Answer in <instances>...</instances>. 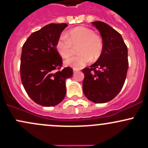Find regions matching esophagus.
Returning a JSON list of instances; mask_svg holds the SVG:
<instances>
[{
  "instance_id": "34e87169",
  "label": "esophagus",
  "mask_w": 148,
  "mask_h": 148,
  "mask_svg": "<svg viewBox=\"0 0 148 148\" xmlns=\"http://www.w3.org/2000/svg\"><path fill=\"white\" fill-rule=\"evenodd\" d=\"M79 71V69H74H74H73V71H74V73L77 72V71Z\"/></svg>"
}]
</instances>
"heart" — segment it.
Returning a JSON list of instances; mask_svg holds the SVG:
<instances>
[{"label": "heart", "mask_w": 148, "mask_h": 148, "mask_svg": "<svg viewBox=\"0 0 148 148\" xmlns=\"http://www.w3.org/2000/svg\"><path fill=\"white\" fill-rule=\"evenodd\" d=\"M78 48L77 56L66 60V65L74 69H80L93 60H98L103 50V41L101 37L95 34L90 29L78 27L71 29L66 34H62L56 43V49L64 58L71 56L74 47Z\"/></svg>", "instance_id": "obj_1"}]
</instances>
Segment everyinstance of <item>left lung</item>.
I'll return each mask as SVG.
<instances>
[{"instance_id": "left-lung-1", "label": "left lung", "mask_w": 148, "mask_h": 148, "mask_svg": "<svg viewBox=\"0 0 148 148\" xmlns=\"http://www.w3.org/2000/svg\"><path fill=\"white\" fill-rule=\"evenodd\" d=\"M92 24L102 36L103 50L93 64L82 69L83 90L89 100L104 103L114 98L124 86L129 67L128 49L121 34L112 27L100 21Z\"/></svg>"}]
</instances>
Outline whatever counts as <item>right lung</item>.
Masks as SVG:
<instances>
[{"mask_svg":"<svg viewBox=\"0 0 148 148\" xmlns=\"http://www.w3.org/2000/svg\"><path fill=\"white\" fill-rule=\"evenodd\" d=\"M67 24H50L29 36L22 46L20 77L26 92L33 101L53 107L66 95L65 80L73 74L71 67L61 69L62 59L56 43Z\"/></svg>","mask_w":148,"mask_h":148,"instance_id":"1","label":"right lung"}]
</instances>
